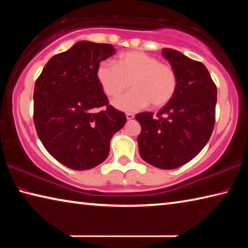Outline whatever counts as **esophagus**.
Wrapping results in <instances>:
<instances>
[{
    "instance_id": "1",
    "label": "esophagus",
    "mask_w": 248,
    "mask_h": 248,
    "mask_svg": "<svg viewBox=\"0 0 248 248\" xmlns=\"http://www.w3.org/2000/svg\"><path fill=\"white\" fill-rule=\"evenodd\" d=\"M125 117H127L128 120H132L134 118V115L132 112H127V114H125Z\"/></svg>"
}]
</instances>
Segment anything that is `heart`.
I'll list each match as a JSON object with an SVG mask.
<instances>
[{
	"mask_svg": "<svg viewBox=\"0 0 248 248\" xmlns=\"http://www.w3.org/2000/svg\"><path fill=\"white\" fill-rule=\"evenodd\" d=\"M96 77L105 93L116 97L131 85L132 91L116 98L112 105L124 111H137L152 104L161 108L173 99L177 91V75L170 64L142 51L118 56L116 64L100 62Z\"/></svg>",
	"mask_w": 248,
	"mask_h": 248,
	"instance_id": "1",
	"label": "heart"
}]
</instances>
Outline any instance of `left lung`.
<instances>
[{"label": "left lung", "instance_id": "1", "mask_svg": "<svg viewBox=\"0 0 248 248\" xmlns=\"http://www.w3.org/2000/svg\"><path fill=\"white\" fill-rule=\"evenodd\" d=\"M177 75V91L173 99L157 112H140L138 145L146 163L162 170L186 164L207 144L216 121L217 86L201 63L177 50L164 48Z\"/></svg>", "mask_w": 248, "mask_h": 248}]
</instances>
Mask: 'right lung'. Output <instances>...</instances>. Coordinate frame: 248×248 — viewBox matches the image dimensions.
I'll return each mask as SVG.
<instances>
[{
  "mask_svg": "<svg viewBox=\"0 0 248 248\" xmlns=\"http://www.w3.org/2000/svg\"><path fill=\"white\" fill-rule=\"evenodd\" d=\"M116 53L108 44L78 41L53 56L37 78L33 123L52 156L75 170H85L107 158L114 134L127 118L108 105L96 70ZM100 107L105 108L98 111Z\"/></svg>",
  "mask_w": 248,
  "mask_h": 248,
  "instance_id": "add662e5",
  "label": "right lung"
}]
</instances>
